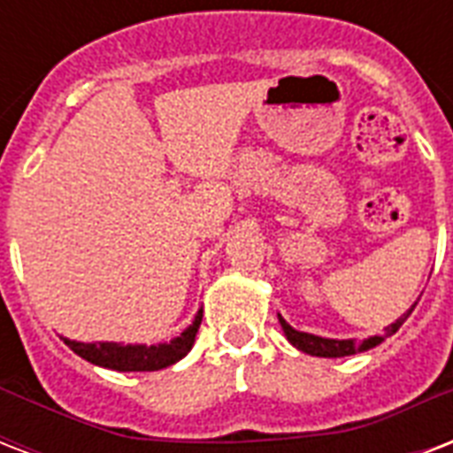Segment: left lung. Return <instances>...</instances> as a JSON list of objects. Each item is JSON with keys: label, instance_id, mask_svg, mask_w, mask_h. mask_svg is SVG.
<instances>
[{"label": "left lung", "instance_id": "1", "mask_svg": "<svg viewBox=\"0 0 453 453\" xmlns=\"http://www.w3.org/2000/svg\"><path fill=\"white\" fill-rule=\"evenodd\" d=\"M418 303V302H416ZM416 303L411 306L403 316L392 323V326L385 327V333L382 334H372V337H365V340L357 342V340H330V337H319V334H311V333H302V330H295V327L289 326L288 320L282 319L280 313H278V320H280L282 333L289 340L292 347H296L303 354H311V357H323V358H342V357H351V354H361V351H368L372 347H378L380 342H385V337H392V334L403 326V320L409 319L411 311L416 309Z\"/></svg>", "mask_w": 453, "mask_h": 453}]
</instances>
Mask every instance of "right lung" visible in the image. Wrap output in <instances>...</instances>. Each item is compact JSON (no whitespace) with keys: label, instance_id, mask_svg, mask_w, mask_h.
<instances>
[{"label":"right lung","instance_id":"obj_1","mask_svg":"<svg viewBox=\"0 0 453 453\" xmlns=\"http://www.w3.org/2000/svg\"><path fill=\"white\" fill-rule=\"evenodd\" d=\"M203 311H196L192 326H188L178 337L161 344H120V342H75L68 337L61 340L71 347L81 358L89 364L111 368V371L130 372V371H161L165 365L178 364L185 358L195 344L196 330L202 326Z\"/></svg>","mask_w":453,"mask_h":453}]
</instances>
